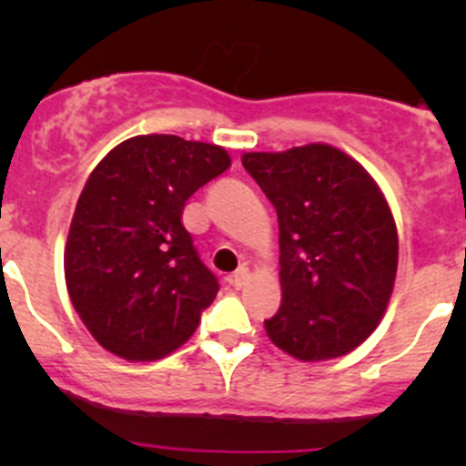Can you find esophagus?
<instances>
[{
    "label": "esophagus",
    "mask_w": 466,
    "mask_h": 466,
    "mask_svg": "<svg viewBox=\"0 0 466 466\" xmlns=\"http://www.w3.org/2000/svg\"><path fill=\"white\" fill-rule=\"evenodd\" d=\"M248 277H250V270H248V268L243 266V268H238V270L234 272L232 277H229V281H232L234 289H241V286H246Z\"/></svg>",
    "instance_id": "esophagus-1"
}]
</instances>
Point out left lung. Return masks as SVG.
<instances>
[{"label": "left lung", "instance_id": "8db88e82", "mask_svg": "<svg viewBox=\"0 0 466 466\" xmlns=\"http://www.w3.org/2000/svg\"><path fill=\"white\" fill-rule=\"evenodd\" d=\"M277 209L281 307L266 333L293 359L350 354L379 327L394 289L399 237L374 177L340 148L243 153Z\"/></svg>", "mask_w": 466, "mask_h": 466}]
</instances>
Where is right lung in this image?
<instances>
[{
	"instance_id": "add662e5",
	"label": "right lung",
	"mask_w": 466,
	"mask_h": 466,
	"mask_svg": "<svg viewBox=\"0 0 466 466\" xmlns=\"http://www.w3.org/2000/svg\"><path fill=\"white\" fill-rule=\"evenodd\" d=\"M229 164L223 146L137 135L89 173L69 225L65 281L107 351L157 360L196 331L218 281L200 261L182 209Z\"/></svg>"
}]
</instances>
